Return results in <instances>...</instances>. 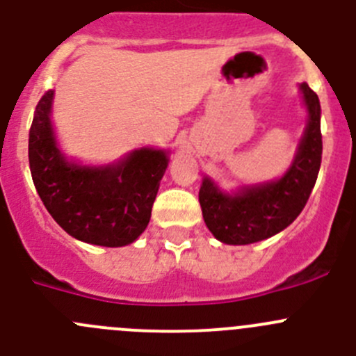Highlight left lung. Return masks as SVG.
<instances>
[{
    "label": "left lung",
    "instance_id": "left-lung-1",
    "mask_svg": "<svg viewBox=\"0 0 356 356\" xmlns=\"http://www.w3.org/2000/svg\"><path fill=\"white\" fill-rule=\"evenodd\" d=\"M307 108V125L289 171L276 181L243 187L223 194L209 178L199 191L202 218L218 241L250 245L282 232L306 206L321 164L320 99L307 83H300Z\"/></svg>",
    "mask_w": 356,
    "mask_h": 356
}]
</instances>
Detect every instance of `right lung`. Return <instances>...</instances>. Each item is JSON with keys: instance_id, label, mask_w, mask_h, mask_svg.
<instances>
[{"instance_id": "obj_1", "label": "right lung", "mask_w": 356, "mask_h": 356, "mask_svg": "<svg viewBox=\"0 0 356 356\" xmlns=\"http://www.w3.org/2000/svg\"><path fill=\"white\" fill-rule=\"evenodd\" d=\"M52 99L47 90L29 129V168L47 211L83 243L115 248L136 241L150 222L168 154L141 148L99 168L66 161L50 122Z\"/></svg>"}]
</instances>
